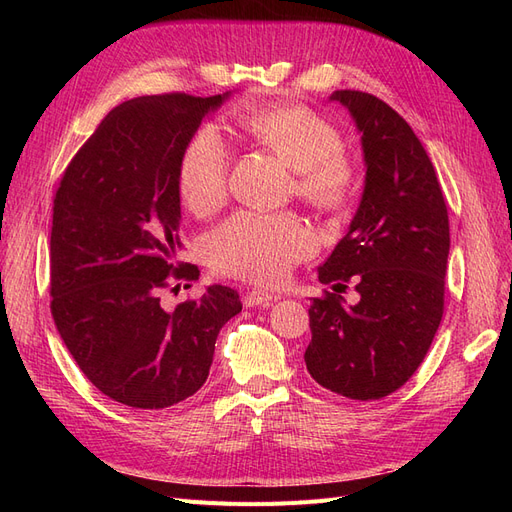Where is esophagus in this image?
I'll list each match as a JSON object with an SVG mask.
<instances>
[{
  "instance_id": "obj_1",
  "label": "esophagus",
  "mask_w": 512,
  "mask_h": 512,
  "mask_svg": "<svg viewBox=\"0 0 512 512\" xmlns=\"http://www.w3.org/2000/svg\"><path fill=\"white\" fill-rule=\"evenodd\" d=\"M280 297H277V294H273V292H267V290H252V292H247V297H245V307H269V305H273V301H277Z\"/></svg>"
}]
</instances>
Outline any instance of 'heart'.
Listing matches in <instances>:
<instances>
[{"label": "heart", "instance_id": "1", "mask_svg": "<svg viewBox=\"0 0 512 512\" xmlns=\"http://www.w3.org/2000/svg\"><path fill=\"white\" fill-rule=\"evenodd\" d=\"M237 123L258 145L284 160L294 190L318 209H337L352 190V170L342 156V136L331 121L297 104L245 108ZM230 153L218 130L200 128L183 147L177 190L196 215L218 209L228 192ZM316 250L314 232L294 215L239 211L211 230L205 254L211 265L252 282H280L294 262Z\"/></svg>", "mask_w": 512, "mask_h": 512}]
</instances>
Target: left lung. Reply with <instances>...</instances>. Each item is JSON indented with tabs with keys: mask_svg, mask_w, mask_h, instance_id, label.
Wrapping results in <instances>:
<instances>
[{
	"mask_svg": "<svg viewBox=\"0 0 512 512\" xmlns=\"http://www.w3.org/2000/svg\"><path fill=\"white\" fill-rule=\"evenodd\" d=\"M329 102L361 134L365 183L318 280L343 291L352 276L362 299H312L305 365L324 389L371 401L406 384L425 359L442 320L451 232L436 170L408 121L363 91H333Z\"/></svg>",
	"mask_w": 512,
	"mask_h": 512,
	"instance_id": "1",
	"label": "left lung"
}]
</instances>
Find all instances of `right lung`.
Instances as JSON below:
<instances>
[{
  "label": "right lung",
  "mask_w": 512,
  "mask_h": 512,
  "mask_svg": "<svg viewBox=\"0 0 512 512\" xmlns=\"http://www.w3.org/2000/svg\"><path fill=\"white\" fill-rule=\"evenodd\" d=\"M230 96H141L115 106L55 194L57 331L89 382L123 406L162 410L192 397L207 382L220 329L241 312L237 290L222 284L175 309L160 305L173 282L198 280L194 265H175L181 151Z\"/></svg>",
  "instance_id": "add662e5"
}]
</instances>
